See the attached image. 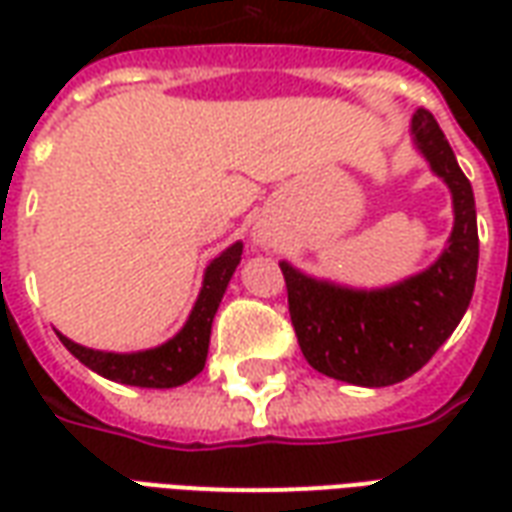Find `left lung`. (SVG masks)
<instances>
[{
  "mask_svg": "<svg viewBox=\"0 0 512 512\" xmlns=\"http://www.w3.org/2000/svg\"><path fill=\"white\" fill-rule=\"evenodd\" d=\"M411 136L452 191L455 224L433 266L392 288L351 290L279 263L301 354L318 373L345 384L392 386L414 376L455 332L472 301L480 257L472 183L436 117L422 106L411 117Z\"/></svg>",
  "mask_w": 512,
  "mask_h": 512,
  "instance_id": "obj_1",
  "label": "left lung"
}]
</instances>
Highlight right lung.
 Here are the masks:
<instances>
[{"instance_id":"1","label":"right lung","mask_w":512,"mask_h":512,"mask_svg":"<svg viewBox=\"0 0 512 512\" xmlns=\"http://www.w3.org/2000/svg\"><path fill=\"white\" fill-rule=\"evenodd\" d=\"M241 252H244V244H233L230 249H224L216 260H211V266L205 268L202 290L189 321L164 345L150 348V351H139V354H109V351L84 348V345L73 343L57 332L62 345L93 373L109 378V381H117V384L147 386V389H169V386L186 384L205 367L213 315L219 310V301L230 285L235 266L241 263Z\"/></svg>"}]
</instances>
